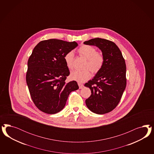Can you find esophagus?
<instances>
[{
	"label": "esophagus",
	"instance_id": "esophagus-1",
	"mask_svg": "<svg viewBox=\"0 0 154 154\" xmlns=\"http://www.w3.org/2000/svg\"><path fill=\"white\" fill-rule=\"evenodd\" d=\"M78 85H79V89H82L84 87V85L82 84H81V83H78Z\"/></svg>",
	"mask_w": 154,
	"mask_h": 154
}]
</instances>
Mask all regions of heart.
<instances>
[{"label":"heart","mask_w":154,"mask_h":154,"mask_svg":"<svg viewBox=\"0 0 154 154\" xmlns=\"http://www.w3.org/2000/svg\"><path fill=\"white\" fill-rule=\"evenodd\" d=\"M79 55L84 56L87 61L85 63L84 69L75 70L70 75V79L79 82H84L88 80L91 77V72L96 74L102 68L104 62V56L100 52L97 51L94 47L84 45L80 47L78 50ZM65 64L67 68L72 70L73 68L74 54L72 51L67 52L64 56Z\"/></svg>","instance_id":"obj_1"}]
</instances>
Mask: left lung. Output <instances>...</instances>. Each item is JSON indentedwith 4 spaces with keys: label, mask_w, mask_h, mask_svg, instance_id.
<instances>
[{
    "label": "left lung",
    "mask_w": 154,
    "mask_h": 154,
    "mask_svg": "<svg viewBox=\"0 0 154 154\" xmlns=\"http://www.w3.org/2000/svg\"><path fill=\"white\" fill-rule=\"evenodd\" d=\"M84 43L98 47L104 59L101 70L85 84L91 91L86 104L94 113H107L116 107L126 88L125 61L119 47L111 41L96 38Z\"/></svg>",
    "instance_id": "left-lung-1"
}]
</instances>
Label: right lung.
<instances>
[{"label":"right lung","instance_id":"add662e5","mask_svg":"<svg viewBox=\"0 0 154 154\" xmlns=\"http://www.w3.org/2000/svg\"><path fill=\"white\" fill-rule=\"evenodd\" d=\"M77 46L75 41L50 39L42 41L34 48L28 60L26 80L33 102L42 112H60L69 94L79 89L75 81L65 82L70 72L64 56Z\"/></svg>","mask_w":154,"mask_h":154}]
</instances>
